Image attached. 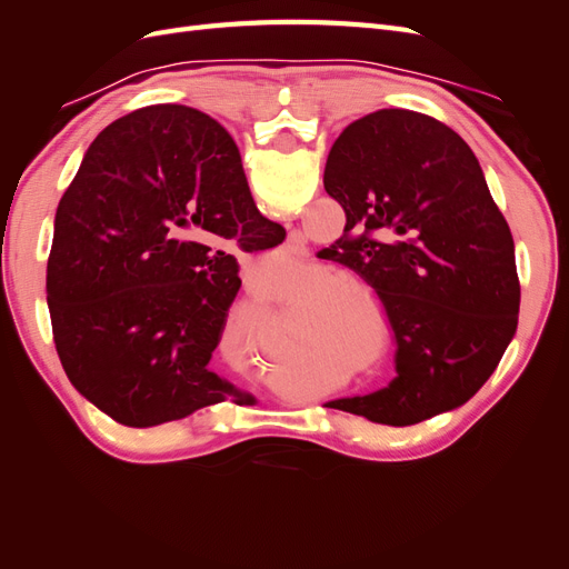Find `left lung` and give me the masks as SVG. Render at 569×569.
I'll use <instances>...</instances> for the list:
<instances>
[{"mask_svg":"<svg viewBox=\"0 0 569 569\" xmlns=\"http://www.w3.org/2000/svg\"><path fill=\"white\" fill-rule=\"evenodd\" d=\"M322 182L347 226L320 258L377 291L399 372L330 408L406 427L462 406L496 370L520 313L512 234L472 149L437 118L380 109L343 128Z\"/></svg>","mask_w":569,"mask_h":569,"instance_id":"left-lung-1","label":"left lung"}]
</instances>
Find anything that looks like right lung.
Listing matches in <instances>:
<instances>
[{
	"mask_svg": "<svg viewBox=\"0 0 569 569\" xmlns=\"http://www.w3.org/2000/svg\"><path fill=\"white\" fill-rule=\"evenodd\" d=\"M282 239L284 228L256 209L218 120L180 104L113 120L59 201L47 261L68 380L126 427L237 396L209 368L242 284L222 244L258 251Z\"/></svg>",
	"mask_w": 569,
	"mask_h": 569,
	"instance_id": "add662e5",
	"label": "right lung"
}]
</instances>
